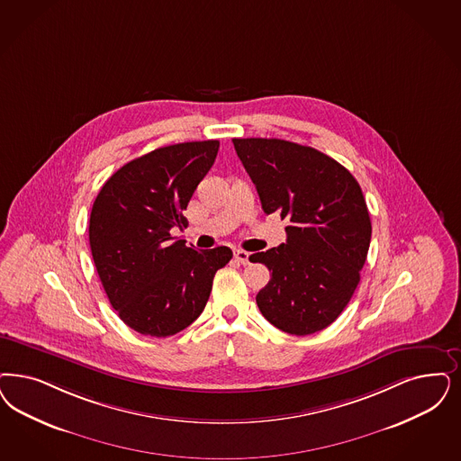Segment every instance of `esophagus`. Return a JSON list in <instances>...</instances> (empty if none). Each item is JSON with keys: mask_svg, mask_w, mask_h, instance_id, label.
Returning a JSON list of instances; mask_svg holds the SVG:
<instances>
[{"mask_svg": "<svg viewBox=\"0 0 461 461\" xmlns=\"http://www.w3.org/2000/svg\"><path fill=\"white\" fill-rule=\"evenodd\" d=\"M235 258L239 260L240 264L247 266L250 262V254L245 252V250H235Z\"/></svg>", "mask_w": 461, "mask_h": 461, "instance_id": "esophagus-1", "label": "esophagus"}]
</instances>
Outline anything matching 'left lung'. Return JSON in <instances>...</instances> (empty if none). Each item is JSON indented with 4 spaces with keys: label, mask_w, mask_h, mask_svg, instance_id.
Here are the masks:
<instances>
[{
    "label": "left lung",
    "mask_w": 461,
    "mask_h": 461,
    "mask_svg": "<svg viewBox=\"0 0 461 461\" xmlns=\"http://www.w3.org/2000/svg\"><path fill=\"white\" fill-rule=\"evenodd\" d=\"M233 144L264 212L289 221L286 243L250 255V262L272 270L257 306L287 334L323 330L361 279L371 241L363 191L346 167L315 148L266 138Z\"/></svg>",
    "instance_id": "obj_1"
}]
</instances>
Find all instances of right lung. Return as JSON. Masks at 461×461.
Segmentation results:
<instances>
[{
	"label": "right lung",
	"mask_w": 461,
	"mask_h": 461,
	"mask_svg": "<svg viewBox=\"0 0 461 461\" xmlns=\"http://www.w3.org/2000/svg\"><path fill=\"white\" fill-rule=\"evenodd\" d=\"M220 141L163 146L121 167L98 192L90 214V249L112 308L132 330L168 337L206 306L228 247L195 250L170 230L211 170Z\"/></svg>",
	"instance_id": "right-lung-1"
}]
</instances>
